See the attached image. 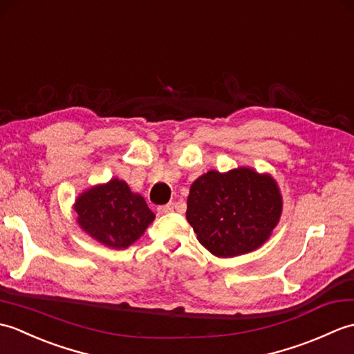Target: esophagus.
Masks as SVG:
<instances>
[{
	"mask_svg": "<svg viewBox=\"0 0 354 354\" xmlns=\"http://www.w3.org/2000/svg\"><path fill=\"white\" fill-rule=\"evenodd\" d=\"M173 212V204H167V205H161L158 207V213L160 214H169Z\"/></svg>",
	"mask_w": 354,
	"mask_h": 354,
	"instance_id": "esophagus-1",
	"label": "esophagus"
}]
</instances>
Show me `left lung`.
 I'll return each instance as SVG.
<instances>
[{"label":"left lung","mask_w":354,"mask_h":354,"mask_svg":"<svg viewBox=\"0 0 354 354\" xmlns=\"http://www.w3.org/2000/svg\"><path fill=\"white\" fill-rule=\"evenodd\" d=\"M281 193L275 179L250 167L209 170L190 187L187 221L199 243L216 257L255 251L280 221Z\"/></svg>","instance_id":"1"}]
</instances>
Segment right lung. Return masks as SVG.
Masks as SVG:
<instances>
[{
    "label": "right lung",
    "instance_id": "1",
    "mask_svg": "<svg viewBox=\"0 0 354 354\" xmlns=\"http://www.w3.org/2000/svg\"><path fill=\"white\" fill-rule=\"evenodd\" d=\"M74 212L88 236L114 250L131 246L155 219L145 198L117 178L85 190L76 199Z\"/></svg>",
    "mask_w": 354,
    "mask_h": 354
}]
</instances>
